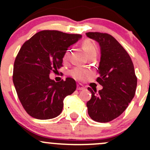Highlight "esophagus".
Masks as SVG:
<instances>
[{
    "label": "esophagus",
    "mask_w": 150,
    "mask_h": 150,
    "mask_svg": "<svg viewBox=\"0 0 150 150\" xmlns=\"http://www.w3.org/2000/svg\"><path fill=\"white\" fill-rule=\"evenodd\" d=\"M83 89H84V86H83L82 84H81V83L77 84V90L81 91V90H83Z\"/></svg>",
    "instance_id": "esophagus-1"
}]
</instances>
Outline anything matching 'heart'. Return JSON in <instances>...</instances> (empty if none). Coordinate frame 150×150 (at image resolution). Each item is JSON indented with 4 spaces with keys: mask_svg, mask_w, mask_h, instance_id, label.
Returning <instances> with one entry per match:
<instances>
[{
    "mask_svg": "<svg viewBox=\"0 0 150 150\" xmlns=\"http://www.w3.org/2000/svg\"><path fill=\"white\" fill-rule=\"evenodd\" d=\"M82 47L83 49L84 50V51L86 52V54L87 55H91V54H96L97 52V50H96V46L90 40H85L82 43ZM69 57V50H67L66 52L64 53V60L67 61L68 60ZM89 72L88 70H87L86 69L84 68L79 67H77L73 68L72 69H71L69 74H70L72 78H74L75 79L78 80V81H82L84 80L86 78L88 75Z\"/></svg>",
    "mask_w": 150,
    "mask_h": 150,
    "instance_id": "obj_1",
    "label": "heart"
}]
</instances>
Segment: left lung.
Returning <instances> with one entry per match:
<instances>
[{
	"label": "left lung",
	"instance_id": "left-lung-1",
	"mask_svg": "<svg viewBox=\"0 0 150 150\" xmlns=\"http://www.w3.org/2000/svg\"><path fill=\"white\" fill-rule=\"evenodd\" d=\"M86 35L101 47L96 81L103 86L98 93L88 88L92 94L86 104L88 113L94 121L110 122L125 111L135 96L137 78L134 64L125 48L111 35L89 32Z\"/></svg>",
	"mask_w": 150,
	"mask_h": 150
}]
</instances>
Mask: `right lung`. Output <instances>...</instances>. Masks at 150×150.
I'll return each instance as SVG.
<instances>
[{
  "label": "right lung",
  "mask_w": 150,
  "mask_h": 150,
  "mask_svg": "<svg viewBox=\"0 0 150 150\" xmlns=\"http://www.w3.org/2000/svg\"><path fill=\"white\" fill-rule=\"evenodd\" d=\"M81 37L58 30H42L21 47L13 64V82L22 107L31 117L40 120L57 117L62 111L64 98L75 91L72 78L55 82L49 75L62 67L68 47Z\"/></svg>",
  "instance_id": "1"
}]
</instances>
